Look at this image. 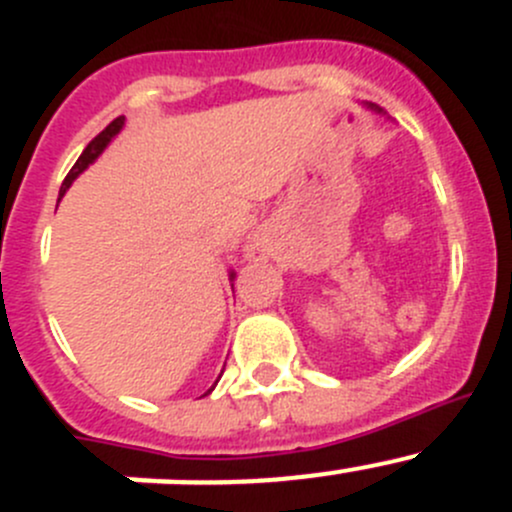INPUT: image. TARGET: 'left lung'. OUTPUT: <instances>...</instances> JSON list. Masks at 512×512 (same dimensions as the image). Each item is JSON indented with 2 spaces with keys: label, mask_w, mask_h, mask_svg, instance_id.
I'll list each match as a JSON object with an SVG mask.
<instances>
[{
  "label": "left lung",
  "mask_w": 512,
  "mask_h": 512,
  "mask_svg": "<svg viewBox=\"0 0 512 512\" xmlns=\"http://www.w3.org/2000/svg\"><path fill=\"white\" fill-rule=\"evenodd\" d=\"M369 106H371V108H376V106H374V103H369ZM376 111H379V108H376Z\"/></svg>",
  "instance_id": "1"
}]
</instances>
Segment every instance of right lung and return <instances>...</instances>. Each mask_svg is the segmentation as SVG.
Listing matches in <instances>:
<instances>
[{
  "instance_id": "obj_1",
  "label": "right lung",
  "mask_w": 512,
  "mask_h": 512,
  "mask_svg": "<svg viewBox=\"0 0 512 512\" xmlns=\"http://www.w3.org/2000/svg\"><path fill=\"white\" fill-rule=\"evenodd\" d=\"M123 121H126V118H123V116L113 118V121L108 123V126L103 128L101 133H98V136L94 138V141H91L89 146L84 148V153H81L79 160H76V163H74V168L69 170V175H66V178H64V183H61L59 198H61V195L66 193V190H69V185L74 183L76 178H79V173H84V170L89 168V165L94 163V160H96L98 156H101V153H103V148H106L108 143L113 141V136H116V133L121 131V128H123ZM232 277H235V272H230V280H232ZM215 384H218V381H215ZM210 391H213V389H210ZM210 391H208V394H210Z\"/></svg>"
}]
</instances>
